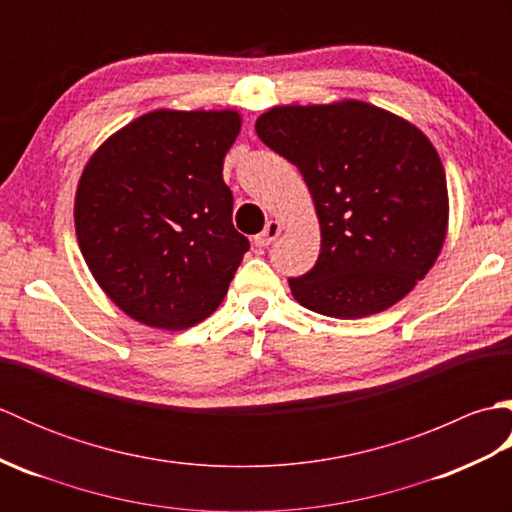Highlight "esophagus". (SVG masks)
I'll return each mask as SVG.
<instances>
[{
    "instance_id": "esophagus-1",
    "label": "esophagus",
    "mask_w": 512,
    "mask_h": 512,
    "mask_svg": "<svg viewBox=\"0 0 512 512\" xmlns=\"http://www.w3.org/2000/svg\"><path fill=\"white\" fill-rule=\"evenodd\" d=\"M279 233H281V224H279L277 220H270V222L266 224V228H264V233H259V235L255 237V246H257V248L270 246V244L275 242Z\"/></svg>"
}]
</instances>
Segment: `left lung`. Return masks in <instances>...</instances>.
Here are the masks:
<instances>
[{
	"mask_svg": "<svg viewBox=\"0 0 512 512\" xmlns=\"http://www.w3.org/2000/svg\"><path fill=\"white\" fill-rule=\"evenodd\" d=\"M255 132L301 171L319 217V259L290 279L292 297L325 317L363 319L409 295L449 226L447 176L431 140L354 99L270 107Z\"/></svg>",
	"mask_w": 512,
	"mask_h": 512,
	"instance_id": "left-lung-1",
	"label": "left lung"
}]
</instances>
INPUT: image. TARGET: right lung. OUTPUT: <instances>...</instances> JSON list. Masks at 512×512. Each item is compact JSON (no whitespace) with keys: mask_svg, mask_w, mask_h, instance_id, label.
I'll list each match as a JSON object with an SVG mask.
<instances>
[{"mask_svg":"<svg viewBox=\"0 0 512 512\" xmlns=\"http://www.w3.org/2000/svg\"><path fill=\"white\" fill-rule=\"evenodd\" d=\"M239 129L235 110H154L85 165L76 239L96 284L134 321L178 332L224 301L248 250L222 178Z\"/></svg>","mask_w":512,"mask_h":512,"instance_id":"right-lung-1","label":"right lung"}]
</instances>
